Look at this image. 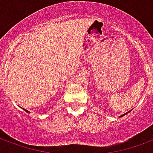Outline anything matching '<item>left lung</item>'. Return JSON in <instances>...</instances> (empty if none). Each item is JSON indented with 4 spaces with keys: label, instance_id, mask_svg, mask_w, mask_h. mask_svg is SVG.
Segmentation results:
<instances>
[{
    "label": "left lung",
    "instance_id": "obj_1",
    "mask_svg": "<svg viewBox=\"0 0 153 153\" xmlns=\"http://www.w3.org/2000/svg\"><path fill=\"white\" fill-rule=\"evenodd\" d=\"M129 111H128V112H126V113H125V114H123V115H120V117H122V116H124V115H127V114H128V113L129 112Z\"/></svg>",
    "mask_w": 153,
    "mask_h": 153
}]
</instances>
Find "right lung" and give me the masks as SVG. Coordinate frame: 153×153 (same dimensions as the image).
I'll return each instance as SVG.
<instances>
[{
    "label": "right lung",
    "mask_w": 153,
    "mask_h": 153,
    "mask_svg": "<svg viewBox=\"0 0 153 153\" xmlns=\"http://www.w3.org/2000/svg\"><path fill=\"white\" fill-rule=\"evenodd\" d=\"M23 109H24V108H23ZM24 110H25V111H26V112H28V113H30V112H29V111H28V110H25V109H24Z\"/></svg>",
    "instance_id": "add662e5"
}]
</instances>
